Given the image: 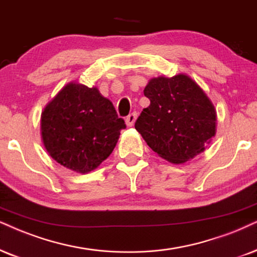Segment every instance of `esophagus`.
<instances>
[{
	"mask_svg": "<svg viewBox=\"0 0 257 257\" xmlns=\"http://www.w3.org/2000/svg\"><path fill=\"white\" fill-rule=\"evenodd\" d=\"M136 118H138V112H132L131 115H129L128 117H126V119H125L126 125H128V126H133V125H134Z\"/></svg>",
	"mask_w": 257,
	"mask_h": 257,
	"instance_id": "esophagus-1",
	"label": "esophagus"
}]
</instances>
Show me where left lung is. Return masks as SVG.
I'll return each mask as SVG.
<instances>
[{"label": "left lung", "mask_w": 257, "mask_h": 257, "mask_svg": "<svg viewBox=\"0 0 257 257\" xmlns=\"http://www.w3.org/2000/svg\"><path fill=\"white\" fill-rule=\"evenodd\" d=\"M144 93L151 104L135 129L159 157L184 164L205 149L216 134V110L192 78L183 73L153 78Z\"/></svg>", "instance_id": "8db88e82"}]
</instances>
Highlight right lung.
Instances as JSON below:
<instances>
[{
    "label": "right lung",
    "instance_id": "add662e5",
    "mask_svg": "<svg viewBox=\"0 0 257 257\" xmlns=\"http://www.w3.org/2000/svg\"><path fill=\"white\" fill-rule=\"evenodd\" d=\"M125 128L112 103L97 87L70 83L41 113V139L58 164L87 173L111 154Z\"/></svg>",
    "mask_w": 257,
    "mask_h": 257
}]
</instances>
